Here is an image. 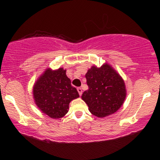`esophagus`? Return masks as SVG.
<instances>
[{
  "instance_id": "esophagus-1",
  "label": "esophagus",
  "mask_w": 160,
  "mask_h": 160,
  "mask_svg": "<svg viewBox=\"0 0 160 160\" xmlns=\"http://www.w3.org/2000/svg\"><path fill=\"white\" fill-rule=\"evenodd\" d=\"M77 90H78V94H79V95H80V96L82 95V89L81 88V87H78Z\"/></svg>"
}]
</instances>
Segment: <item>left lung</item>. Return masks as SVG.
I'll return each mask as SVG.
<instances>
[{"label": "left lung", "mask_w": 160, "mask_h": 160, "mask_svg": "<svg viewBox=\"0 0 160 160\" xmlns=\"http://www.w3.org/2000/svg\"><path fill=\"white\" fill-rule=\"evenodd\" d=\"M89 89L82 98L93 115L102 118L113 114L122 106L126 98V87L119 73L105 63L101 67H91L85 75Z\"/></svg>", "instance_id": "8db88e82"}]
</instances>
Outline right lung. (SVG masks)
I'll return each instance as SVG.
<instances>
[{
    "instance_id": "obj_1",
    "label": "right lung",
    "mask_w": 160,
    "mask_h": 160,
    "mask_svg": "<svg viewBox=\"0 0 160 160\" xmlns=\"http://www.w3.org/2000/svg\"><path fill=\"white\" fill-rule=\"evenodd\" d=\"M32 93L36 106L52 119L64 117L71 100L79 97L62 68L55 71L46 69L34 84Z\"/></svg>"
}]
</instances>
